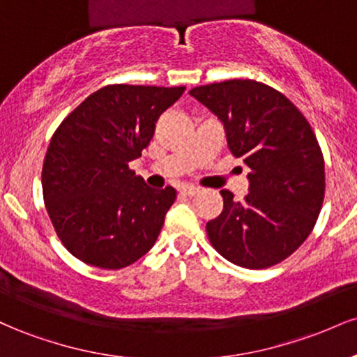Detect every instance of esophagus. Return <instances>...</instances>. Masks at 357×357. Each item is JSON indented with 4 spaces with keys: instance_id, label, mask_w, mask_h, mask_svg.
<instances>
[{
    "instance_id": "obj_1",
    "label": "esophagus",
    "mask_w": 357,
    "mask_h": 357,
    "mask_svg": "<svg viewBox=\"0 0 357 357\" xmlns=\"http://www.w3.org/2000/svg\"><path fill=\"white\" fill-rule=\"evenodd\" d=\"M198 188H195V186H186V188H183L181 190V195H184V196H195V195H198Z\"/></svg>"
}]
</instances>
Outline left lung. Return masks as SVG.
<instances>
[{
  "label": "left lung",
  "mask_w": 357,
  "mask_h": 357,
  "mask_svg": "<svg viewBox=\"0 0 357 357\" xmlns=\"http://www.w3.org/2000/svg\"><path fill=\"white\" fill-rule=\"evenodd\" d=\"M190 93L218 116L231 154L250 169L241 202L221 191L223 211L206 223L213 248L243 268L280 264L314 230L324 203V155L312 127L284 93L257 80H225Z\"/></svg>",
  "instance_id": "obj_1"
}]
</instances>
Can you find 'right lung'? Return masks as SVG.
Masks as SVG:
<instances>
[{"instance_id": "obj_1", "label": "right lung", "mask_w": 357, "mask_h": 357, "mask_svg": "<svg viewBox=\"0 0 357 357\" xmlns=\"http://www.w3.org/2000/svg\"><path fill=\"white\" fill-rule=\"evenodd\" d=\"M186 87L105 85L56 127L42 169L45 208L63 247L87 265L119 270L158 240L176 190H153L129 162Z\"/></svg>"}]
</instances>
